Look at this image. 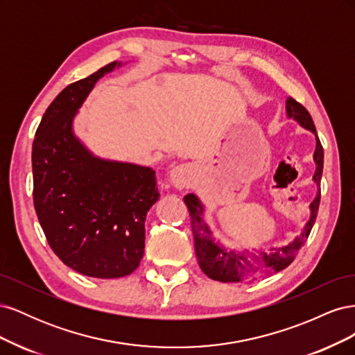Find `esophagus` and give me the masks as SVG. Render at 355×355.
Segmentation results:
<instances>
[{"label": "esophagus", "mask_w": 355, "mask_h": 355, "mask_svg": "<svg viewBox=\"0 0 355 355\" xmlns=\"http://www.w3.org/2000/svg\"><path fill=\"white\" fill-rule=\"evenodd\" d=\"M192 175H194V173H192V167L191 166L180 164V166H176V167H173V168L170 170L168 179L171 182V185L182 189V188H185V187H188L191 184Z\"/></svg>", "instance_id": "obj_1"}]
</instances>
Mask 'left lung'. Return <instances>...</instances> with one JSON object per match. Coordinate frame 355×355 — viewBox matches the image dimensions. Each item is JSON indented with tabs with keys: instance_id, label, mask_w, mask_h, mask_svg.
<instances>
[{
	"instance_id": "left-lung-1",
	"label": "left lung",
	"mask_w": 355,
	"mask_h": 355,
	"mask_svg": "<svg viewBox=\"0 0 355 355\" xmlns=\"http://www.w3.org/2000/svg\"><path fill=\"white\" fill-rule=\"evenodd\" d=\"M286 114L288 118H293L300 127H304L315 135V173L313 180L318 187L321 175H323L324 153L317 136L313 118H311L309 112L304 106L296 102L293 98H287L286 101ZM184 201L191 214L196 254L201 271L209 278H211V280L222 283H241L247 280H259V278L270 275L272 272L283 271L284 268L293 262L299 249L305 244L311 230H313L320 206V191L317 192L313 202L309 204L311 214L302 232L282 247H270L268 252L257 250L256 253L245 249L239 252L225 249L219 241H214L209 225L204 222V206L200 198L196 194H188L184 197Z\"/></svg>"
}]
</instances>
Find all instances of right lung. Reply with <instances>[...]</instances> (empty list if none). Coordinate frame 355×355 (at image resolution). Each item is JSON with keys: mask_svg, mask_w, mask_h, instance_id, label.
Segmentation results:
<instances>
[{"mask_svg": "<svg viewBox=\"0 0 355 355\" xmlns=\"http://www.w3.org/2000/svg\"><path fill=\"white\" fill-rule=\"evenodd\" d=\"M112 62L63 89L32 144L34 206L51 250L94 278L132 274L145 250L146 214L157 202L151 167L96 157L73 133V120L94 84L120 68Z\"/></svg>", "mask_w": 355, "mask_h": 355, "instance_id": "obj_1", "label": "right lung"}]
</instances>
